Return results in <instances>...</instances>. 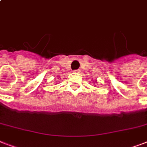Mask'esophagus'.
I'll return each instance as SVG.
<instances>
[{
  "mask_svg": "<svg viewBox=\"0 0 147 147\" xmlns=\"http://www.w3.org/2000/svg\"><path fill=\"white\" fill-rule=\"evenodd\" d=\"M75 72H76V73H79V72H80V70H75Z\"/></svg>",
  "mask_w": 147,
  "mask_h": 147,
  "instance_id": "34e87169",
  "label": "esophagus"
}]
</instances>
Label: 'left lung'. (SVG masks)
<instances>
[{
    "mask_svg": "<svg viewBox=\"0 0 147 147\" xmlns=\"http://www.w3.org/2000/svg\"><path fill=\"white\" fill-rule=\"evenodd\" d=\"M96 83H97V82H96Z\"/></svg>",
    "mask_w": 147,
    "mask_h": 147,
    "instance_id": "8db88e82",
    "label": "left lung"
}]
</instances>
